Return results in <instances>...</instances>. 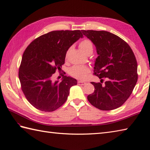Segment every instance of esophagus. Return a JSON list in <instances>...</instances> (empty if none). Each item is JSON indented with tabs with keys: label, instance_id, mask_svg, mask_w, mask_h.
I'll return each mask as SVG.
<instances>
[{
	"label": "esophagus",
	"instance_id": "34e87169",
	"mask_svg": "<svg viewBox=\"0 0 150 150\" xmlns=\"http://www.w3.org/2000/svg\"><path fill=\"white\" fill-rule=\"evenodd\" d=\"M78 84L79 85H84L86 84V82H84V81H78Z\"/></svg>",
	"mask_w": 150,
	"mask_h": 150
}]
</instances>
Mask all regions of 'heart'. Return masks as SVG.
<instances>
[{
  "label": "heart",
  "instance_id": "obj_1",
  "mask_svg": "<svg viewBox=\"0 0 150 150\" xmlns=\"http://www.w3.org/2000/svg\"><path fill=\"white\" fill-rule=\"evenodd\" d=\"M79 46L80 49L86 54H88L90 52H93V43L90 40L88 39H84L81 40L79 42ZM70 50L71 47L67 49V51L66 52V57H67ZM90 71V68L87 66L75 65L70 68L69 70V73L71 76L74 77V78L76 79L83 80L86 78V77L88 76Z\"/></svg>",
  "mask_w": 150,
  "mask_h": 150
}]
</instances>
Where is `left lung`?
<instances>
[{"label":"left lung","mask_w":150,"mask_h":150,"mask_svg":"<svg viewBox=\"0 0 150 150\" xmlns=\"http://www.w3.org/2000/svg\"><path fill=\"white\" fill-rule=\"evenodd\" d=\"M96 46L98 57L94 74L101 83L91 82L93 93L88 96L92 105L103 111L121 106L132 93L138 81L137 61L128 44L118 36L104 30H82Z\"/></svg>","instance_id":"1"}]
</instances>
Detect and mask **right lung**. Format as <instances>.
<instances>
[{"instance_id":"1","label":"right lung","mask_w":150,"mask_h":150,"mask_svg":"<svg viewBox=\"0 0 150 150\" xmlns=\"http://www.w3.org/2000/svg\"><path fill=\"white\" fill-rule=\"evenodd\" d=\"M83 36L80 30H54L36 38L25 49L19 78L25 97L36 109L54 111L66 101L76 79L63 75L62 81H54L52 76L64 64L67 49Z\"/></svg>"}]
</instances>
